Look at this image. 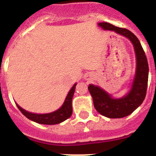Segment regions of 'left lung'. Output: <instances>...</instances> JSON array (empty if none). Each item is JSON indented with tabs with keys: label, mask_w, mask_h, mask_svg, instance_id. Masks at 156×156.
I'll use <instances>...</instances> for the list:
<instances>
[{
	"label": "left lung",
	"mask_w": 156,
	"mask_h": 156,
	"mask_svg": "<svg viewBox=\"0 0 156 156\" xmlns=\"http://www.w3.org/2000/svg\"><path fill=\"white\" fill-rule=\"evenodd\" d=\"M103 30H112L131 41L137 58V68L131 89L123 98L115 99L103 89L93 84L88 90L93 98L95 109L104 116L117 119L127 116L142 104L147 92L148 79V63L140 41L134 34L126 29L116 27L108 23H99Z\"/></svg>",
	"instance_id": "left-lung-1"
}]
</instances>
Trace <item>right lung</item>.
Wrapping results in <instances>:
<instances>
[{
  "instance_id": "obj_1",
  "label": "right lung",
  "mask_w": 156,
  "mask_h": 156,
  "mask_svg": "<svg viewBox=\"0 0 156 156\" xmlns=\"http://www.w3.org/2000/svg\"><path fill=\"white\" fill-rule=\"evenodd\" d=\"M76 85V83H75L73 87L71 88V90H69V92L67 96H66V100H65L64 103H63L61 108H58L57 111H55L53 112H51V113H32V112H29L22 108L19 105L16 104V105H17V107L19 108V109L20 110L22 113L27 118L30 119V120L34 121V122H37V123H41V124H58V123H60V122H63L66 119H69L71 116L72 113H73L72 100H73V97L74 92H75Z\"/></svg>"
}]
</instances>
